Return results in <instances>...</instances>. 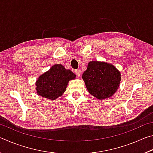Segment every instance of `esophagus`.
<instances>
[{"label":"esophagus","instance_id":"obj_1","mask_svg":"<svg viewBox=\"0 0 153 153\" xmlns=\"http://www.w3.org/2000/svg\"><path fill=\"white\" fill-rule=\"evenodd\" d=\"M75 74H76V76H79L80 74H81V71H80L79 69H76V70H75Z\"/></svg>","mask_w":153,"mask_h":153}]
</instances>
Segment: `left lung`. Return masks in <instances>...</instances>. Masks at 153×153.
Here are the masks:
<instances>
[{
    "instance_id": "1",
    "label": "left lung",
    "mask_w": 153,
    "mask_h": 153,
    "mask_svg": "<svg viewBox=\"0 0 153 153\" xmlns=\"http://www.w3.org/2000/svg\"><path fill=\"white\" fill-rule=\"evenodd\" d=\"M90 94L102 100L115 94L120 86L121 74L113 65L97 61H90L82 74Z\"/></svg>"
}]
</instances>
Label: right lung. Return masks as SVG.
<instances>
[{"label":"right lung","instance_id":"obj_1","mask_svg":"<svg viewBox=\"0 0 153 153\" xmlns=\"http://www.w3.org/2000/svg\"><path fill=\"white\" fill-rule=\"evenodd\" d=\"M76 75L66 69L61 64H55L48 71L38 77L36 82V90L40 97L55 100L61 97L69 80L76 78Z\"/></svg>","mask_w":153,"mask_h":153}]
</instances>
